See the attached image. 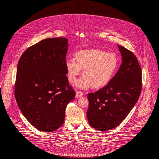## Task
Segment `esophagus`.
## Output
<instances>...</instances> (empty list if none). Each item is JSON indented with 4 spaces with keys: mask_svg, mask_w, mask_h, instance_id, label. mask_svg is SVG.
Returning <instances> with one entry per match:
<instances>
[{
    "mask_svg": "<svg viewBox=\"0 0 159 159\" xmlns=\"http://www.w3.org/2000/svg\"><path fill=\"white\" fill-rule=\"evenodd\" d=\"M83 92L80 91H77L76 92V98H79L83 96Z\"/></svg>",
    "mask_w": 159,
    "mask_h": 159,
    "instance_id": "34e87169",
    "label": "esophagus"
}]
</instances>
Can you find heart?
Wrapping results in <instances>:
<instances>
[{"label":"heart","mask_w":159,"mask_h":159,"mask_svg":"<svg viewBox=\"0 0 159 159\" xmlns=\"http://www.w3.org/2000/svg\"><path fill=\"white\" fill-rule=\"evenodd\" d=\"M68 81L76 82L83 70L76 87L79 89H101L110 83L119 67V58L116 53L107 52L98 49H84L77 52L75 60H68L65 63Z\"/></svg>","instance_id":"1"}]
</instances>
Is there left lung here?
Wrapping results in <instances>:
<instances>
[{
	"label": "left lung",
	"instance_id": "1",
	"mask_svg": "<svg viewBox=\"0 0 159 159\" xmlns=\"http://www.w3.org/2000/svg\"><path fill=\"white\" fill-rule=\"evenodd\" d=\"M117 46L122 57L119 70L106 86L88 95V120L99 130L120 125L136 104L141 91L142 71L136 57L125 48Z\"/></svg>",
	"mask_w": 159,
	"mask_h": 159
}]
</instances>
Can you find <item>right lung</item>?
<instances>
[{"instance_id":"1","label":"right lung","mask_w":159,"mask_h":159,"mask_svg":"<svg viewBox=\"0 0 159 159\" xmlns=\"http://www.w3.org/2000/svg\"><path fill=\"white\" fill-rule=\"evenodd\" d=\"M67 50V39H45L29 48L18 63L17 104L31 125L43 132L60 128L66 107L75 97L66 76Z\"/></svg>"}]
</instances>
